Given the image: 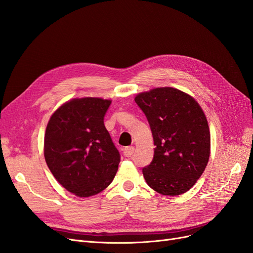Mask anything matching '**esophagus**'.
Here are the masks:
<instances>
[{
	"label": "esophagus",
	"mask_w": 253,
	"mask_h": 253,
	"mask_svg": "<svg viewBox=\"0 0 253 253\" xmlns=\"http://www.w3.org/2000/svg\"><path fill=\"white\" fill-rule=\"evenodd\" d=\"M134 151H135L134 147H126L124 149V155L126 157H131L134 154Z\"/></svg>",
	"instance_id": "1"
}]
</instances>
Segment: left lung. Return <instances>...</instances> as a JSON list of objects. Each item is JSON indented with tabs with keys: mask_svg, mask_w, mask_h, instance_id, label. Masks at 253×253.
Returning <instances> with one entry per match:
<instances>
[{
	"mask_svg": "<svg viewBox=\"0 0 253 253\" xmlns=\"http://www.w3.org/2000/svg\"><path fill=\"white\" fill-rule=\"evenodd\" d=\"M154 140V157L142 169L148 185L163 195H180L194 186L210 156V131L194 99L173 87L135 97Z\"/></svg>",
	"mask_w": 253,
	"mask_h": 253,
	"instance_id": "1",
	"label": "left lung"
}]
</instances>
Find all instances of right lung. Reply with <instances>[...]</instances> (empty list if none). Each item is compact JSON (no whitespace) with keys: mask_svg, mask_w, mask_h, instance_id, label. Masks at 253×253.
Masks as SVG:
<instances>
[{"mask_svg":"<svg viewBox=\"0 0 253 253\" xmlns=\"http://www.w3.org/2000/svg\"><path fill=\"white\" fill-rule=\"evenodd\" d=\"M111 100L81 98L51 115L44 137V157L57 181L71 193L88 197L113 181L120 154L104 126Z\"/></svg>","mask_w":253,"mask_h":253,"instance_id":"obj_1","label":"right lung"}]
</instances>
